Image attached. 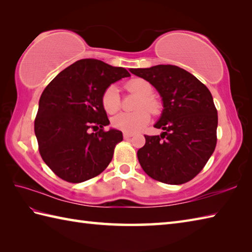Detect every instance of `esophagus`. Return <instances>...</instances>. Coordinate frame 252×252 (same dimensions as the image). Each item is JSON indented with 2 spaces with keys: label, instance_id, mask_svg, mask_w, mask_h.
Returning a JSON list of instances; mask_svg holds the SVG:
<instances>
[{
  "label": "esophagus",
  "instance_id": "34e87169",
  "mask_svg": "<svg viewBox=\"0 0 252 252\" xmlns=\"http://www.w3.org/2000/svg\"><path fill=\"white\" fill-rule=\"evenodd\" d=\"M123 137H124V139H129L132 137V133H129V132H124L123 133Z\"/></svg>",
  "mask_w": 252,
  "mask_h": 252
}]
</instances>
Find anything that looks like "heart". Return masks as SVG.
<instances>
[{
    "label": "heart",
    "instance_id": "1",
    "mask_svg": "<svg viewBox=\"0 0 252 252\" xmlns=\"http://www.w3.org/2000/svg\"><path fill=\"white\" fill-rule=\"evenodd\" d=\"M125 89L128 93L139 96L137 109L133 113H120L112 119V125L116 129L125 132H136L142 129L150 122L151 114L158 115L160 112V103L153 94V87L143 79H132L125 84ZM101 103L104 111L109 114H113L121 107L119 88L115 85L108 86L102 94Z\"/></svg>",
    "mask_w": 252,
    "mask_h": 252
}]
</instances>
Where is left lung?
Returning <instances> with one entry per match:
<instances>
[{"label": "left lung", "instance_id": "obj_1", "mask_svg": "<svg viewBox=\"0 0 252 252\" xmlns=\"http://www.w3.org/2000/svg\"><path fill=\"white\" fill-rule=\"evenodd\" d=\"M150 82L163 98L164 110L154 125L164 132L147 136L138 150L142 169L167 184L191 181L207 164L217 144L218 112L211 93L193 74L171 64L130 69Z\"/></svg>", "mask_w": 252, "mask_h": 252}]
</instances>
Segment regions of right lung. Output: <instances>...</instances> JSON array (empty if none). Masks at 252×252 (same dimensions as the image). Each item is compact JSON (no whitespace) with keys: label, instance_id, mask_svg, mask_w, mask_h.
Here are the masks:
<instances>
[{"label":"right lung","instance_id":"1","mask_svg":"<svg viewBox=\"0 0 252 252\" xmlns=\"http://www.w3.org/2000/svg\"><path fill=\"white\" fill-rule=\"evenodd\" d=\"M130 76L121 66L81 59L50 82L41 94L34 121L38 152L56 176L71 183L97 177L113 158L122 131L110 124L102 107L105 88ZM93 129L97 133H91Z\"/></svg>","mask_w":252,"mask_h":252}]
</instances>
